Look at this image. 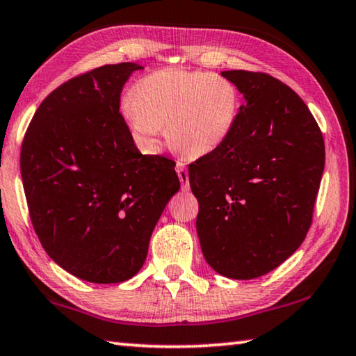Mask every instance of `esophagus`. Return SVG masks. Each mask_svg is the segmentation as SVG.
I'll use <instances>...</instances> for the list:
<instances>
[{
	"instance_id": "1",
	"label": "esophagus",
	"mask_w": 356,
	"mask_h": 356,
	"mask_svg": "<svg viewBox=\"0 0 356 356\" xmlns=\"http://www.w3.org/2000/svg\"><path fill=\"white\" fill-rule=\"evenodd\" d=\"M177 173H178L179 181H181L183 189L188 191L189 189V173H188V168H186L183 162H177Z\"/></svg>"
}]
</instances>
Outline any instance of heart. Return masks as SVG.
Instances as JSON below:
<instances>
[{"mask_svg":"<svg viewBox=\"0 0 356 356\" xmlns=\"http://www.w3.org/2000/svg\"><path fill=\"white\" fill-rule=\"evenodd\" d=\"M238 91L219 74L167 67L140 79L120 113L140 148L153 153L167 126L173 149L189 157L213 153L235 126Z\"/></svg>","mask_w":356,"mask_h":356,"instance_id":"1","label":"heart"}]
</instances>
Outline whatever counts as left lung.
<instances>
[{
  "label": "left lung",
  "instance_id": "1",
  "mask_svg": "<svg viewBox=\"0 0 356 356\" xmlns=\"http://www.w3.org/2000/svg\"><path fill=\"white\" fill-rule=\"evenodd\" d=\"M244 97L235 126L189 165L203 257L230 279H255L305 241L325 168V143L302 99L264 72L224 71Z\"/></svg>",
  "mask_w": 356,
  "mask_h": 356
}]
</instances>
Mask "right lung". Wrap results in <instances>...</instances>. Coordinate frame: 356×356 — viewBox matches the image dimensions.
Wrapping results in <instances>:
<instances>
[{
	"label": "right lung",
	"instance_id": "add662e5",
	"mask_svg": "<svg viewBox=\"0 0 356 356\" xmlns=\"http://www.w3.org/2000/svg\"><path fill=\"white\" fill-rule=\"evenodd\" d=\"M136 63L77 75L47 96L22 143L28 209L45 252L72 276H136L162 211L179 189L175 162L142 154L120 113Z\"/></svg>",
	"mask_w": 356,
	"mask_h": 356
}]
</instances>
